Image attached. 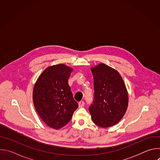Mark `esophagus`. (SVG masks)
<instances>
[{"label":"esophagus","mask_w":160,"mask_h":160,"mask_svg":"<svg viewBox=\"0 0 160 160\" xmlns=\"http://www.w3.org/2000/svg\"><path fill=\"white\" fill-rule=\"evenodd\" d=\"M85 105V103H84V102L83 101H80L79 102H78V107L79 108H82L83 106Z\"/></svg>","instance_id":"1"}]
</instances>
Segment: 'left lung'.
Here are the masks:
<instances>
[{
  "label": "left lung",
  "mask_w": 160,
  "mask_h": 160,
  "mask_svg": "<svg viewBox=\"0 0 160 160\" xmlns=\"http://www.w3.org/2000/svg\"><path fill=\"white\" fill-rule=\"evenodd\" d=\"M94 77V98L89 107L93 122L102 128L117 124L128 104V92L123 78L114 68L100 63L91 67Z\"/></svg>",
  "instance_id": "1"
}]
</instances>
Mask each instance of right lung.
Listing matches in <instances>:
<instances>
[{
    "mask_svg": "<svg viewBox=\"0 0 160 160\" xmlns=\"http://www.w3.org/2000/svg\"><path fill=\"white\" fill-rule=\"evenodd\" d=\"M73 70L64 64L49 66L33 87L35 109L43 122L54 129L61 128L69 122L78 106L68 84Z\"/></svg>",
    "mask_w": 160,
    "mask_h": 160,
    "instance_id": "1",
    "label": "right lung"
}]
</instances>
